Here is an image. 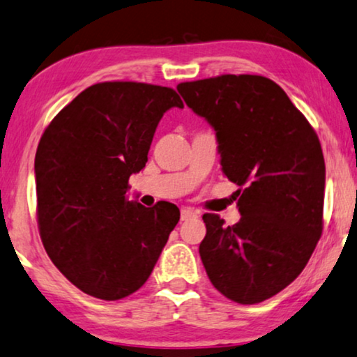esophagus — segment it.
I'll use <instances>...</instances> for the list:
<instances>
[{
    "instance_id": "esophagus-1",
    "label": "esophagus",
    "mask_w": 357,
    "mask_h": 357,
    "mask_svg": "<svg viewBox=\"0 0 357 357\" xmlns=\"http://www.w3.org/2000/svg\"><path fill=\"white\" fill-rule=\"evenodd\" d=\"M197 217V212L192 211V208H183L181 211V220H189V218Z\"/></svg>"
}]
</instances>
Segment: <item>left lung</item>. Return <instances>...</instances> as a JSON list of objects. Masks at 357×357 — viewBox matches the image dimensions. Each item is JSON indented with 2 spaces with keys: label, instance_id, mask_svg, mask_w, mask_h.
<instances>
[{
  "label": "left lung",
  "instance_id": "1",
  "mask_svg": "<svg viewBox=\"0 0 357 357\" xmlns=\"http://www.w3.org/2000/svg\"><path fill=\"white\" fill-rule=\"evenodd\" d=\"M215 130L223 174L238 184L240 222L204 213L199 253L218 292L251 305L286 289L323 230L325 160L320 140L284 89L259 75L179 83Z\"/></svg>",
  "mask_w": 357,
  "mask_h": 357
}]
</instances>
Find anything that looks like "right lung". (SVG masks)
Wrapping results in <instances>:
<instances>
[{
    "label": "right lung",
    "instance_id": "1",
    "mask_svg": "<svg viewBox=\"0 0 357 357\" xmlns=\"http://www.w3.org/2000/svg\"><path fill=\"white\" fill-rule=\"evenodd\" d=\"M171 88L106 82L56 114L36 153L37 222L52 263L79 291L119 301L144 286L179 220L171 202L129 201L130 174L145 168Z\"/></svg>",
    "mask_w": 357,
    "mask_h": 357
}]
</instances>
